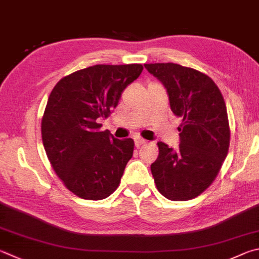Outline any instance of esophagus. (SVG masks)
<instances>
[{
  "instance_id": "34e87169",
  "label": "esophagus",
  "mask_w": 259,
  "mask_h": 259,
  "mask_svg": "<svg viewBox=\"0 0 259 259\" xmlns=\"http://www.w3.org/2000/svg\"><path fill=\"white\" fill-rule=\"evenodd\" d=\"M146 143H147V142H146V140L143 139V138H139V137L135 138V145H136V147H140V146L145 145Z\"/></svg>"
}]
</instances>
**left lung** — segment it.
<instances>
[{"label":"left lung","instance_id":"8db88e82","mask_svg":"<svg viewBox=\"0 0 259 259\" xmlns=\"http://www.w3.org/2000/svg\"><path fill=\"white\" fill-rule=\"evenodd\" d=\"M166 88L171 111L181 117L180 145L158 142L152 165L157 190L170 200H189L207 189L228 155L230 126L219 87L203 72L176 63L144 64Z\"/></svg>","mask_w":259,"mask_h":259}]
</instances>
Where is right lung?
I'll use <instances>...</instances> for the list:
<instances>
[{
    "label": "right lung",
    "mask_w": 259,
    "mask_h": 259,
    "mask_svg": "<svg viewBox=\"0 0 259 259\" xmlns=\"http://www.w3.org/2000/svg\"><path fill=\"white\" fill-rule=\"evenodd\" d=\"M143 69L137 63L93 65L65 76L50 94L41 117L45 152L64 186L80 198L104 199L120 185L135 143L102 131L98 122Z\"/></svg>",
    "instance_id": "right-lung-1"
}]
</instances>
